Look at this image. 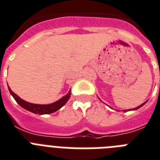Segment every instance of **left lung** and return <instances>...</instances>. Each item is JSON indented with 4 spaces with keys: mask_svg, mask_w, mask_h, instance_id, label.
I'll return each mask as SVG.
<instances>
[{
    "mask_svg": "<svg viewBox=\"0 0 160 160\" xmlns=\"http://www.w3.org/2000/svg\"><path fill=\"white\" fill-rule=\"evenodd\" d=\"M145 102H144V103H142V104H141V105H140V106H138V107H136V108H133V109H129V110H124V112L131 111V110H136V109H138V108H141V107H142V106H143L144 104H145Z\"/></svg>",
    "mask_w": 160,
    "mask_h": 160,
    "instance_id": "1",
    "label": "left lung"
}]
</instances>
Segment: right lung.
<instances>
[{"mask_svg":"<svg viewBox=\"0 0 160 160\" xmlns=\"http://www.w3.org/2000/svg\"><path fill=\"white\" fill-rule=\"evenodd\" d=\"M9 91H10V94L13 96V98H15V101L19 105H20L23 108L28 110V111L33 112L35 114H39V115H42V114H49L55 112L56 111L59 110L62 106H64L66 104V102L68 101V99L71 97V89L68 92L67 94L62 97L61 99L55 102H52L51 104H34V103H31V102H26V101L23 100L22 98H20L19 96L15 94L14 92L10 89V87L8 86Z\"/></svg>","mask_w":160,"mask_h":160,"instance_id":"right-lung-1","label":"right lung"}]
</instances>
